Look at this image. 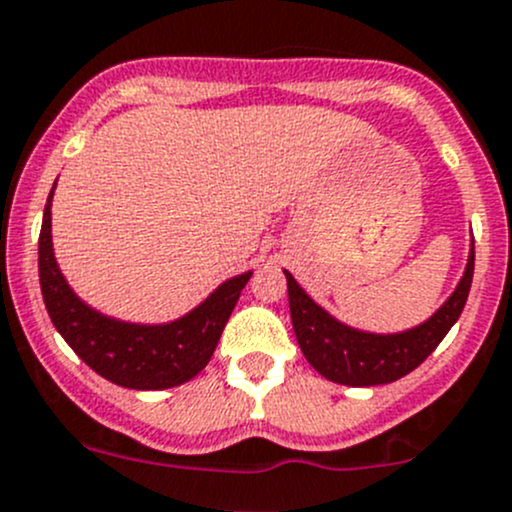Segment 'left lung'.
<instances>
[{"label":"left lung","instance_id":"8db88e82","mask_svg":"<svg viewBox=\"0 0 512 512\" xmlns=\"http://www.w3.org/2000/svg\"><path fill=\"white\" fill-rule=\"evenodd\" d=\"M473 260H476V252L471 247L466 272H463L456 292L443 302V307L431 319L399 334L359 332V329L337 322L285 270L289 314H292L299 349L307 356L309 364L334 384L379 386L411 374L441 344L448 329L461 317L468 292H471Z\"/></svg>","mask_w":512,"mask_h":512}]
</instances>
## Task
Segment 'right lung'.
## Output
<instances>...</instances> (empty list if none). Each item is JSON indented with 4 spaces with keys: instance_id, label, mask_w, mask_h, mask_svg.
<instances>
[{
    "instance_id": "add662e5",
    "label": "right lung",
    "mask_w": 512,
    "mask_h": 512,
    "mask_svg": "<svg viewBox=\"0 0 512 512\" xmlns=\"http://www.w3.org/2000/svg\"><path fill=\"white\" fill-rule=\"evenodd\" d=\"M56 185V183H54ZM51 188L39 232V282L56 332L103 379L138 391L180 386L208 366L252 272L227 280L185 317L168 324L118 322L81 302L51 247Z\"/></svg>"
}]
</instances>
